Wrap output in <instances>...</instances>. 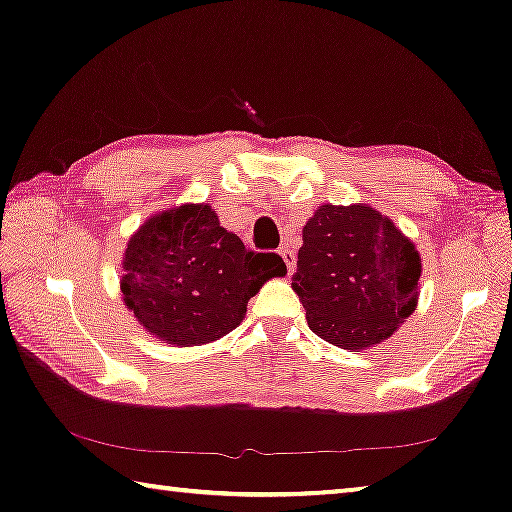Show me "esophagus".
Segmentation results:
<instances>
[{"label":"esophagus","instance_id":"esophagus-1","mask_svg":"<svg viewBox=\"0 0 512 512\" xmlns=\"http://www.w3.org/2000/svg\"><path fill=\"white\" fill-rule=\"evenodd\" d=\"M279 256L284 258V263H286V270H293L296 268V249H291L289 244H284V247H279Z\"/></svg>","mask_w":512,"mask_h":512}]
</instances>
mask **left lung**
<instances>
[{"instance_id":"1","label":"left lung","mask_w":512,"mask_h":512,"mask_svg":"<svg viewBox=\"0 0 512 512\" xmlns=\"http://www.w3.org/2000/svg\"><path fill=\"white\" fill-rule=\"evenodd\" d=\"M422 258L373 207L321 205L303 228L293 291L310 331L342 349L394 335L417 307Z\"/></svg>"}]
</instances>
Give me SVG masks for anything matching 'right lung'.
<instances>
[{"instance_id": "add662e5", "label": "right lung", "mask_w": 512, "mask_h": 512, "mask_svg": "<svg viewBox=\"0 0 512 512\" xmlns=\"http://www.w3.org/2000/svg\"><path fill=\"white\" fill-rule=\"evenodd\" d=\"M277 254L244 249L209 205H181L146 219L128 240L121 293L153 338L193 347L242 324L249 298L284 277Z\"/></svg>"}]
</instances>
